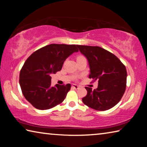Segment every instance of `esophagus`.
Segmentation results:
<instances>
[{
    "label": "esophagus",
    "instance_id": "obj_1",
    "mask_svg": "<svg viewBox=\"0 0 147 147\" xmlns=\"http://www.w3.org/2000/svg\"><path fill=\"white\" fill-rule=\"evenodd\" d=\"M72 88L75 89H78L80 88V86L78 85H76V84H72Z\"/></svg>",
    "mask_w": 147,
    "mask_h": 147
}]
</instances>
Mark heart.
<instances>
[{
  "mask_svg": "<svg viewBox=\"0 0 147 147\" xmlns=\"http://www.w3.org/2000/svg\"><path fill=\"white\" fill-rule=\"evenodd\" d=\"M80 57H82V56H77V58H80Z\"/></svg>",
  "mask_w": 147,
  "mask_h": 147,
  "instance_id": "b5f03b06",
  "label": "heart"
}]
</instances>
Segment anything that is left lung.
<instances>
[{
  "label": "left lung",
  "mask_w": 147,
  "mask_h": 147,
  "mask_svg": "<svg viewBox=\"0 0 147 147\" xmlns=\"http://www.w3.org/2000/svg\"><path fill=\"white\" fill-rule=\"evenodd\" d=\"M88 59L93 82L98 80V88L92 90L86 87L88 93L82 98L84 104L98 111L113 108L121 100L126 90L127 72L124 65L110 52L97 46L77 45Z\"/></svg>",
  "instance_id": "1"
}]
</instances>
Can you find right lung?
<instances>
[{
  "label": "right lung",
  "mask_w": 147,
  "mask_h": 147,
  "mask_svg": "<svg viewBox=\"0 0 147 147\" xmlns=\"http://www.w3.org/2000/svg\"><path fill=\"white\" fill-rule=\"evenodd\" d=\"M76 45L51 44L37 50L24 62L19 74L22 93L34 108H53L65 98L71 84L51 86V74L61 71L64 61L74 52Z\"/></svg>",
  "instance_id": "add662e5"
}]
</instances>
